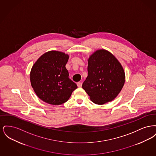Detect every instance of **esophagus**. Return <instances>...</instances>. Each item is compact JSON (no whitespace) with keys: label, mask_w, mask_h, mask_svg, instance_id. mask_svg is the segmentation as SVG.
I'll return each mask as SVG.
<instances>
[{"label":"esophagus","mask_w":156,"mask_h":156,"mask_svg":"<svg viewBox=\"0 0 156 156\" xmlns=\"http://www.w3.org/2000/svg\"><path fill=\"white\" fill-rule=\"evenodd\" d=\"M77 85L79 88H81L82 87V82H78L77 83Z\"/></svg>","instance_id":"34e87169"}]
</instances>
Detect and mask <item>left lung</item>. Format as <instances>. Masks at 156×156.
Listing matches in <instances>:
<instances>
[{
  "label": "left lung",
  "instance_id": "left-lung-1",
  "mask_svg": "<svg viewBox=\"0 0 156 156\" xmlns=\"http://www.w3.org/2000/svg\"><path fill=\"white\" fill-rule=\"evenodd\" d=\"M88 61V76L82 88L95 104L103 105L113 101L125 81L122 65L112 54L105 50H97Z\"/></svg>",
  "mask_w": 156,
  "mask_h": 156
}]
</instances>
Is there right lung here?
Here are the masks:
<instances>
[{
    "label": "right lung",
    "mask_w": 156,
    "mask_h": 156,
    "mask_svg": "<svg viewBox=\"0 0 156 156\" xmlns=\"http://www.w3.org/2000/svg\"><path fill=\"white\" fill-rule=\"evenodd\" d=\"M69 55L50 51L43 54L30 72V82L37 97L47 104L59 105L69 99L76 84L68 77L66 65Z\"/></svg>",
    "instance_id": "obj_1"
}]
</instances>
